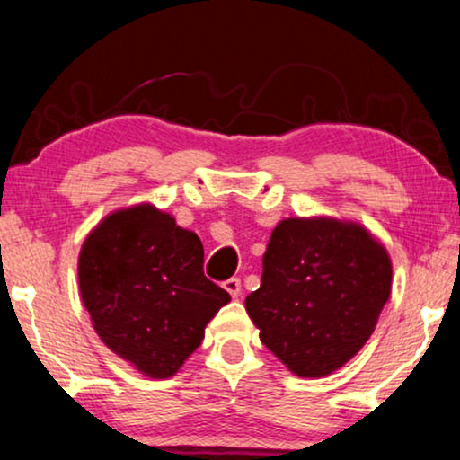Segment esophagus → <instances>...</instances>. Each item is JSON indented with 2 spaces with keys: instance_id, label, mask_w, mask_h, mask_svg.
Returning <instances> with one entry per match:
<instances>
[{
  "instance_id": "obj_1",
  "label": "esophagus",
  "mask_w": 460,
  "mask_h": 460,
  "mask_svg": "<svg viewBox=\"0 0 460 460\" xmlns=\"http://www.w3.org/2000/svg\"><path fill=\"white\" fill-rule=\"evenodd\" d=\"M224 288L228 290V293H230L232 296H239V295H241V279H239V278H230V279H226V282H224Z\"/></svg>"
}]
</instances>
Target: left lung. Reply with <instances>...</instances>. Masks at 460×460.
<instances>
[{"instance_id":"left-lung-1","label":"left lung","mask_w":460,"mask_h":460,"mask_svg":"<svg viewBox=\"0 0 460 460\" xmlns=\"http://www.w3.org/2000/svg\"><path fill=\"white\" fill-rule=\"evenodd\" d=\"M390 290V258L361 226L284 219L245 307L275 358L299 376H323L364 347Z\"/></svg>"}]
</instances>
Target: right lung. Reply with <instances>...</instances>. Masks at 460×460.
<instances>
[{"instance_id": "add662e5", "label": "right lung", "mask_w": 460, "mask_h": 460, "mask_svg": "<svg viewBox=\"0 0 460 460\" xmlns=\"http://www.w3.org/2000/svg\"><path fill=\"white\" fill-rule=\"evenodd\" d=\"M79 288L102 342L153 379L181 368L230 301L204 275L198 234L148 204L96 226L79 253Z\"/></svg>"}]
</instances>
